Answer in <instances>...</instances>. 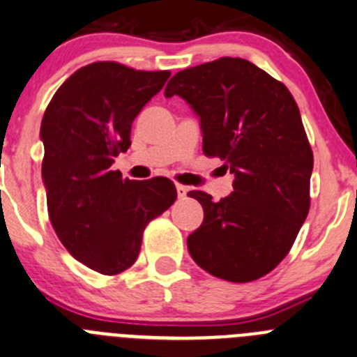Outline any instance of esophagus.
Here are the masks:
<instances>
[{"mask_svg": "<svg viewBox=\"0 0 357 357\" xmlns=\"http://www.w3.org/2000/svg\"><path fill=\"white\" fill-rule=\"evenodd\" d=\"M189 189L182 184H176V195H178V199H184L188 196Z\"/></svg>", "mask_w": 357, "mask_h": 357, "instance_id": "34e87169", "label": "esophagus"}]
</instances>
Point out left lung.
Returning <instances> with one entry per match:
<instances>
[{
	"instance_id": "1",
	"label": "left lung",
	"mask_w": 357,
	"mask_h": 357,
	"mask_svg": "<svg viewBox=\"0 0 357 357\" xmlns=\"http://www.w3.org/2000/svg\"><path fill=\"white\" fill-rule=\"evenodd\" d=\"M165 94L184 98L202 119L203 152L235 173L233 192L213 202L188 238L198 266L229 282H252L289 254L310 210L314 154L300 108L282 82L240 57L173 75Z\"/></svg>"
}]
</instances>
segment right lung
I'll list each match as a JSON object with an SVG mask.
<instances>
[{"label":"right lung","mask_w":357,"mask_h":357,"mask_svg":"<svg viewBox=\"0 0 357 357\" xmlns=\"http://www.w3.org/2000/svg\"><path fill=\"white\" fill-rule=\"evenodd\" d=\"M98 61L56 91L42 119V176L57 238L91 270L117 275L137 261L147 224L176 199L166 176L122 178L114 158L131 145V124L169 79Z\"/></svg>","instance_id":"1"}]
</instances>
